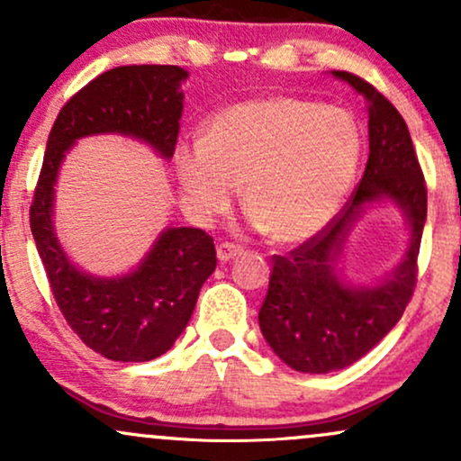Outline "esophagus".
Returning a JSON list of instances; mask_svg holds the SVG:
<instances>
[{"mask_svg": "<svg viewBox=\"0 0 461 461\" xmlns=\"http://www.w3.org/2000/svg\"><path fill=\"white\" fill-rule=\"evenodd\" d=\"M245 251L240 245H234V242H223V245L216 247V256H219L221 262H230L231 258L240 256V253Z\"/></svg>", "mask_w": 461, "mask_h": 461, "instance_id": "1", "label": "esophagus"}]
</instances>
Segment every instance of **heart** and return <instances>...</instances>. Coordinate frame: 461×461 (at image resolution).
<instances>
[{
    "mask_svg": "<svg viewBox=\"0 0 461 461\" xmlns=\"http://www.w3.org/2000/svg\"><path fill=\"white\" fill-rule=\"evenodd\" d=\"M362 149L351 113L273 95L216 113L201 145L179 147L176 162L184 199L199 214H225L242 186L253 223L277 245H301L345 203Z\"/></svg>",
    "mask_w": 461,
    "mask_h": 461,
    "instance_id": "obj_1",
    "label": "heart"
}]
</instances>
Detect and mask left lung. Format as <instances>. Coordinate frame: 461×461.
<instances>
[{
    "mask_svg": "<svg viewBox=\"0 0 461 461\" xmlns=\"http://www.w3.org/2000/svg\"><path fill=\"white\" fill-rule=\"evenodd\" d=\"M368 102V162L357 188L331 223L288 256H273L260 314L262 336L282 362L322 375L357 362L399 322L416 288L427 219V186L403 116L366 79L331 71ZM394 200L411 221V249L382 285L357 289L335 275L348 230L366 203Z\"/></svg>",
    "mask_w": 461,
    "mask_h": 461,
    "instance_id": "left-lung-1",
    "label": "left lung"
}]
</instances>
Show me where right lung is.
Here are the masks:
<instances>
[{
    "label": "right lung",
    "mask_w": 461,
    "mask_h": 461,
    "mask_svg": "<svg viewBox=\"0 0 461 461\" xmlns=\"http://www.w3.org/2000/svg\"><path fill=\"white\" fill-rule=\"evenodd\" d=\"M186 77L182 67L131 65L88 82L58 113L34 188L30 227L51 294L79 340L114 362H149L173 347L216 268L214 240L197 227H171L136 271L93 277L71 264L54 234L58 168L73 142L93 134L134 136L173 158Z\"/></svg>",
    "instance_id": "add662e5"
}]
</instances>
